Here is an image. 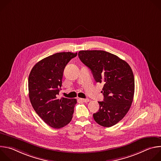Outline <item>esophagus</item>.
Returning <instances> with one entry per match:
<instances>
[{
  "mask_svg": "<svg viewBox=\"0 0 161 161\" xmlns=\"http://www.w3.org/2000/svg\"><path fill=\"white\" fill-rule=\"evenodd\" d=\"M80 100L81 101H83V102H84V103H87V102L89 101V99H81V98H80Z\"/></svg>",
  "mask_w": 161,
  "mask_h": 161,
  "instance_id": "34e87169",
  "label": "esophagus"
}]
</instances>
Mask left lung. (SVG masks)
Returning a JSON list of instances; mask_svg holds the SVG:
<instances>
[{
  "mask_svg": "<svg viewBox=\"0 0 161 161\" xmlns=\"http://www.w3.org/2000/svg\"><path fill=\"white\" fill-rule=\"evenodd\" d=\"M80 60L91 70L96 82L103 83L104 101L93 114L100 125L109 127L129 111L134 94V78L130 65L115 55L103 50H82Z\"/></svg>",
  "mask_w": 161,
  "mask_h": 161,
  "instance_id": "obj_1",
  "label": "left lung"
}]
</instances>
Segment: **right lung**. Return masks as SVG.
Returning a JSON list of instances; mask_svg holds the SVG:
<instances>
[{"label":"right lung","instance_id":"add662e5","mask_svg":"<svg viewBox=\"0 0 161 161\" xmlns=\"http://www.w3.org/2000/svg\"><path fill=\"white\" fill-rule=\"evenodd\" d=\"M77 53L60 52L46 57L32 69L29 76V96L41 119L50 127L62 128L73 118L76 99H58L64 68Z\"/></svg>","mask_w":161,"mask_h":161}]
</instances>
